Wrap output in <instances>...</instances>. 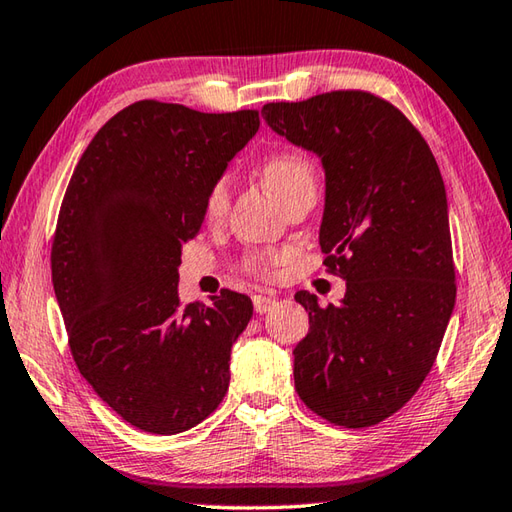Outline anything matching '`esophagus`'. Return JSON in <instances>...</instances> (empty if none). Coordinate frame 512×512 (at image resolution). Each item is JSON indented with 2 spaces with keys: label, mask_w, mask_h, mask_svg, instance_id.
<instances>
[{
  "label": "esophagus",
  "mask_w": 512,
  "mask_h": 512,
  "mask_svg": "<svg viewBox=\"0 0 512 512\" xmlns=\"http://www.w3.org/2000/svg\"><path fill=\"white\" fill-rule=\"evenodd\" d=\"M253 306H255V313H257V315H266L268 310L275 306V297H270V295H255V297H253Z\"/></svg>",
  "instance_id": "34e87169"
}]
</instances>
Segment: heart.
<instances>
[{
  "mask_svg": "<svg viewBox=\"0 0 512 512\" xmlns=\"http://www.w3.org/2000/svg\"><path fill=\"white\" fill-rule=\"evenodd\" d=\"M266 188L273 193L279 202H286L288 197L304 188H315V166L310 159L302 153H293V150H286V153L270 155L266 162L259 168ZM230 202V182L228 177L215 179L210 188L206 190L204 197V215L208 222H222ZM282 264V255L277 253H262V255H248L246 257V268L250 273H268L275 266Z\"/></svg>",
  "mask_w": 512,
  "mask_h": 512,
  "instance_id": "b5f03b06",
  "label": "heart"
}]
</instances>
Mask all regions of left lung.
Returning <instances> with one entry per match:
<instances>
[{"label": "left lung", "mask_w": 512, "mask_h": 512, "mask_svg": "<svg viewBox=\"0 0 512 512\" xmlns=\"http://www.w3.org/2000/svg\"><path fill=\"white\" fill-rule=\"evenodd\" d=\"M266 124L322 159L319 246L342 304L299 290L308 335L293 350L302 402L346 428L397 413L422 386L455 308L442 173L419 130L364 90L262 108Z\"/></svg>", "instance_id": "left-lung-1"}]
</instances>
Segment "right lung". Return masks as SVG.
<instances>
[{
  "instance_id": "add662e5",
  "label": "right lung",
  "mask_w": 512,
  "mask_h": 512,
  "mask_svg": "<svg viewBox=\"0 0 512 512\" xmlns=\"http://www.w3.org/2000/svg\"><path fill=\"white\" fill-rule=\"evenodd\" d=\"M257 128V110L146 99L99 128L70 177L50 255L70 350L102 402L146 433H184L228 390L253 302L222 290L182 306L177 282L206 190Z\"/></svg>"
}]
</instances>
